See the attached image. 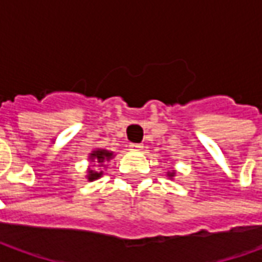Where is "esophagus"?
Returning a JSON list of instances; mask_svg holds the SVG:
<instances>
[{
	"label": "esophagus",
	"mask_w": 262,
	"mask_h": 262,
	"mask_svg": "<svg viewBox=\"0 0 262 262\" xmlns=\"http://www.w3.org/2000/svg\"><path fill=\"white\" fill-rule=\"evenodd\" d=\"M129 148L134 150H141L142 148H144V145L142 144H135V142H133V144H129Z\"/></svg>",
	"instance_id": "34e87169"
}]
</instances>
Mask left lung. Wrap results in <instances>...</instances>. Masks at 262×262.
I'll list each match as a JSON object with an SVG mask.
<instances>
[{"label": "left lung", "instance_id": "left-lung-1", "mask_svg": "<svg viewBox=\"0 0 262 262\" xmlns=\"http://www.w3.org/2000/svg\"><path fill=\"white\" fill-rule=\"evenodd\" d=\"M167 174H169V177H173V176H174V171H170V173H167Z\"/></svg>", "mask_w": 262, "mask_h": 262}]
</instances>
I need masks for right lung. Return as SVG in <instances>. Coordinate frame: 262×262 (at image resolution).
<instances>
[{"label": "right lung", "mask_w": 262, "mask_h": 262, "mask_svg": "<svg viewBox=\"0 0 262 262\" xmlns=\"http://www.w3.org/2000/svg\"><path fill=\"white\" fill-rule=\"evenodd\" d=\"M113 156L112 152H107V150L100 149V150H95V152H92L91 154V159L92 160H97L99 163H102L104 160H108ZM102 176V171H95V170H89V176H88V179L89 180H95V179H99Z\"/></svg>", "instance_id": "obj_1"}]
</instances>
